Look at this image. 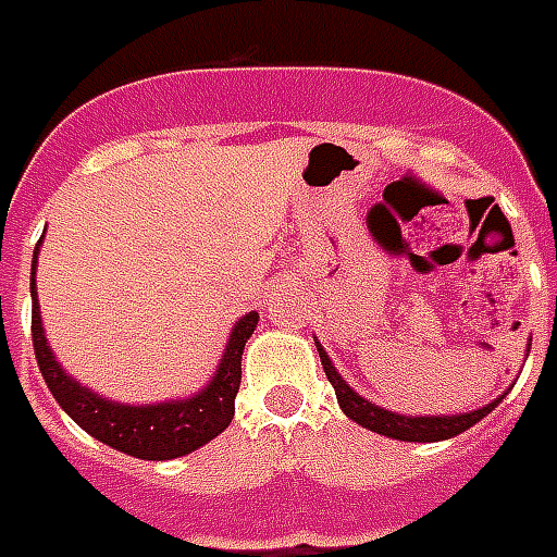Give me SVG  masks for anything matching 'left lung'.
Listing matches in <instances>:
<instances>
[{
	"label": "left lung",
	"mask_w": 557,
	"mask_h": 557,
	"mask_svg": "<svg viewBox=\"0 0 557 557\" xmlns=\"http://www.w3.org/2000/svg\"><path fill=\"white\" fill-rule=\"evenodd\" d=\"M317 352H320V361H323V370L332 382L334 393H337V403H341L343 413L355 420L363 429H370L375 434H384V437H393V441H411V443H434V441H446V437H455V434L467 432L470 425H475L479 420H484L487 413L502 403L493 399L491 405H484L479 411L470 413H453V417H405V413H393L387 408H379V405L367 403L363 396L343 382L341 373L334 370L332 358L325 355V349L317 343Z\"/></svg>",
	"instance_id": "left-lung-1"
}]
</instances>
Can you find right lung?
Here are the masks:
<instances>
[{
  "label": "right lung",
  "mask_w": 557,
  "mask_h": 557,
  "mask_svg": "<svg viewBox=\"0 0 557 557\" xmlns=\"http://www.w3.org/2000/svg\"><path fill=\"white\" fill-rule=\"evenodd\" d=\"M37 252H40V244L35 246L32 270H37ZM255 325H258L255 311L234 323L214 379L190 399H173V403L158 405H120L82 387L55 361V355L46 343L44 323H40V302H37L35 273H32V341H35L37 367L55 396V403L87 434H94L96 441L108 443L116 453L144 458V461L182 458L208 441H214L223 429H228L234 417V396L240 391V358H244V346L252 337Z\"/></svg>",
  "instance_id": "1"
}]
</instances>
